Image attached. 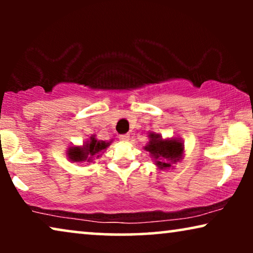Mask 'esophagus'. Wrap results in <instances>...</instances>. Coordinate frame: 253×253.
Returning <instances> with one entry per match:
<instances>
[{
	"mask_svg": "<svg viewBox=\"0 0 253 253\" xmlns=\"http://www.w3.org/2000/svg\"><path fill=\"white\" fill-rule=\"evenodd\" d=\"M129 137H130V134H127V133H123V134H120V136H119L121 141H127V140H129Z\"/></svg>",
	"mask_w": 253,
	"mask_h": 253,
	"instance_id": "obj_1",
	"label": "esophagus"
}]
</instances>
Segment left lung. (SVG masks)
Listing matches in <instances>:
<instances>
[{
    "instance_id": "obj_1",
    "label": "left lung",
    "mask_w": 253,
    "mask_h": 253,
    "mask_svg": "<svg viewBox=\"0 0 253 253\" xmlns=\"http://www.w3.org/2000/svg\"><path fill=\"white\" fill-rule=\"evenodd\" d=\"M151 141L146 146L157 165L161 168L170 167V162H176L182 157L183 145L177 140H162L159 134L152 133Z\"/></svg>"
}]
</instances>
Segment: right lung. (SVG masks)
<instances>
[{"instance_id": "add662e5", "label": "right lung", "mask_w": 253, "mask_h": 253, "mask_svg": "<svg viewBox=\"0 0 253 253\" xmlns=\"http://www.w3.org/2000/svg\"><path fill=\"white\" fill-rule=\"evenodd\" d=\"M108 146V143L105 141H98L95 140V138H91V141H88L84 147H71L69 150V158L72 161H85V160H91L93 155L98 154L99 152Z\"/></svg>"}]
</instances>
